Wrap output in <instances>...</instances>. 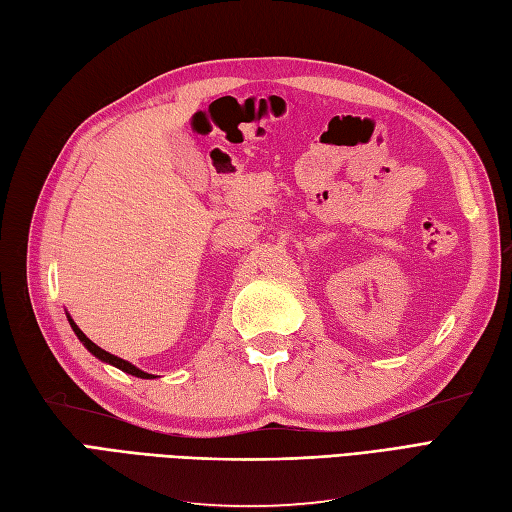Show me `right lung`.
Here are the masks:
<instances>
[{"mask_svg": "<svg viewBox=\"0 0 512 512\" xmlns=\"http://www.w3.org/2000/svg\"><path fill=\"white\" fill-rule=\"evenodd\" d=\"M67 320H69L71 329H74V334L78 336V340H80L82 344H85V349H87L91 355H95V358H98L100 362H106V364H111V366H115V368H120V371H124V373H128V375H135V377H141V379H154V375H150V373H146V371H141V368H137L135 364H130V362H126V360H122V358H117V355L100 349L98 344L91 342L85 334H82L80 327L74 323V318H71L69 314H67Z\"/></svg>", "mask_w": 512, "mask_h": 512, "instance_id": "add662e5", "label": "right lung"}]
</instances>
